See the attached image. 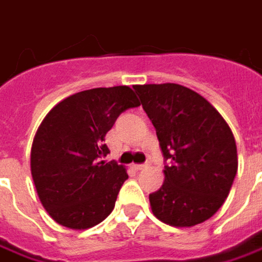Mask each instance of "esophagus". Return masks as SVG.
I'll use <instances>...</instances> for the list:
<instances>
[{"label": "esophagus", "instance_id": "esophagus-1", "mask_svg": "<svg viewBox=\"0 0 262 262\" xmlns=\"http://www.w3.org/2000/svg\"><path fill=\"white\" fill-rule=\"evenodd\" d=\"M147 166H148V163H141V165H134V167H136L137 170H143V169H146Z\"/></svg>", "mask_w": 262, "mask_h": 262}]
</instances>
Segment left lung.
Listing matches in <instances>:
<instances>
[{
  "mask_svg": "<svg viewBox=\"0 0 262 262\" xmlns=\"http://www.w3.org/2000/svg\"><path fill=\"white\" fill-rule=\"evenodd\" d=\"M134 90L167 162L163 185L148 195L153 214L176 227L206 222L223 206L236 176V143L230 128L188 87L165 83Z\"/></svg>",
  "mask_w": 262,
  "mask_h": 262,
  "instance_id": "8db88e82",
  "label": "left lung"
}]
</instances>
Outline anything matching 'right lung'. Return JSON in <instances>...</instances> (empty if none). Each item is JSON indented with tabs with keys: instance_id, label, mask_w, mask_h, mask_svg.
Returning <instances> with one entry per match:
<instances>
[{
	"instance_id": "obj_1",
	"label": "right lung",
	"mask_w": 262,
	"mask_h": 262,
	"mask_svg": "<svg viewBox=\"0 0 262 262\" xmlns=\"http://www.w3.org/2000/svg\"><path fill=\"white\" fill-rule=\"evenodd\" d=\"M140 106L128 86L99 87L70 96L45 116L36 133L30 167L42 206L56 223L89 229L111 214L125 167L100 160L116 118Z\"/></svg>"
}]
</instances>
